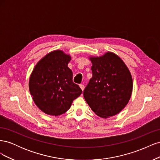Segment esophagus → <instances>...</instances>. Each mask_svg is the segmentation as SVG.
I'll return each instance as SVG.
<instances>
[{
  "instance_id": "34e87169",
  "label": "esophagus",
  "mask_w": 160,
  "mask_h": 160,
  "mask_svg": "<svg viewBox=\"0 0 160 160\" xmlns=\"http://www.w3.org/2000/svg\"><path fill=\"white\" fill-rule=\"evenodd\" d=\"M79 87H80V88L81 89V90H82V91H83V90H84V89H85V86H84V85H83V84H80V85H79Z\"/></svg>"
}]
</instances>
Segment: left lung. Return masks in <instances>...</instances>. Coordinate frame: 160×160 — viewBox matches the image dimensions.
Segmentation results:
<instances>
[{"instance_id": "1", "label": "left lung", "mask_w": 160, "mask_h": 160, "mask_svg": "<svg viewBox=\"0 0 160 160\" xmlns=\"http://www.w3.org/2000/svg\"><path fill=\"white\" fill-rule=\"evenodd\" d=\"M92 76L83 91L84 98L99 117L119 113L128 103L133 89L130 71L121 58L112 52L90 57Z\"/></svg>"}]
</instances>
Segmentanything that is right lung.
Returning a JSON list of instances; mask_svg holds the SVG:
<instances>
[{
    "instance_id": "right-lung-1",
    "label": "right lung",
    "mask_w": 160,
    "mask_h": 160,
    "mask_svg": "<svg viewBox=\"0 0 160 160\" xmlns=\"http://www.w3.org/2000/svg\"><path fill=\"white\" fill-rule=\"evenodd\" d=\"M71 57L61 50L48 53L34 67L29 79V91L34 102L42 112L58 116L71 108L82 93L72 82L68 67Z\"/></svg>"
}]
</instances>
